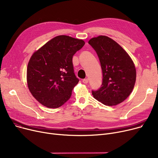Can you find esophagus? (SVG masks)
<instances>
[{
    "mask_svg": "<svg viewBox=\"0 0 158 158\" xmlns=\"http://www.w3.org/2000/svg\"><path fill=\"white\" fill-rule=\"evenodd\" d=\"M82 82H83V83H85V84H87L88 82V79H83V80H82Z\"/></svg>",
    "mask_w": 158,
    "mask_h": 158,
    "instance_id": "34e87169",
    "label": "esophagus"
}]
</instances>
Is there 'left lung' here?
<instances>
[{
    "instance_id": "left-lung-1",
    "label": "left lung",
    "mask_w": 158,
    "mask_h": 158,
    "mask_svg": "<svg viewBox=\"0 0 158 158\" xmlns=\"http://www.w3.org/2000/svg\"><path fill=\"white\" fill-rule=\"evenodd\" d=\"M101 63L102 82L92 90L94 97L106 106H114L129 97L135 86L136 72L128 54L111 38L99 36L89 40Z\"/></svg>"
}]
</instances>
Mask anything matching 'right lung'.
Segmentation results:
<instances>
[{
  "mask_svg": "<svg viewBox=\"0 0 158 158\" xmlns=\"http://www.w3.org/2000/svg\"><path fill=\"white\" fill-rule=\"evenodd\" d=\"M85 41L69 36H57L31 56L27 69L30 92L42 105L57 108L68 101L79 82L74 73L73 56Z\"/></svg>",
  "mask_w": 158,
  "mask_h": 158,
  "instance_id": "1",
  "label": "right lung"
}]
</instances>
